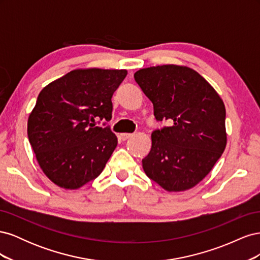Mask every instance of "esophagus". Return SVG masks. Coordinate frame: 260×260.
Instances as JSON below:
<instances>
[{
	"instance_id": "34e87169",
	"label": "esophagus",
	"mask_w": 260,
	"mask_h": 260,
	"mask_svg": "<svg viewBox=\"0 0 260 260\" xmlns=\"http://www.w3.org/2000/svg\"><path fill=\"white\" fill-rule=\"evenodd\" d=\"M131 137H132L131 133H121V135H120V139H121L122 141L128 140V139L131 138Z\"/></svg>"
}]
</instances>
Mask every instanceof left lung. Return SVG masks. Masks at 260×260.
<instances>
[{
  "mask_svg": "<svg viewBox=\"0 0 260 260\" xmlns=\"http://www.w3.org/2000/svg\"><path fill=\"white\" fill-rule=\"evenodd\" d=\"M135 80L154 106L152 148L142 159L146 176L169 192L185 191L205 178L226 145L225 108L195 70L178 65L140 69Z\"/></svg>",
  "mask_w": 260,
  "mask_h": 260,
  "instance_id": "8db88e82",
  "label": "left lung"
}]
</instances>
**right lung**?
<instances>
[{
  "label": "right lung",
  "mask_w": 260,
  "mask_h": 260,
  "mask_svg": "<svg viewBox=\"0 0 260 260\" xmlns=\"http://www.w3.org/2000/svg\"><path fill=\"white\" fill-rule=\"evenodd\" d=\"M127 76L120 69H76L40 92L28 118V138L41 169L56 185L75 190L103 171L117 146L109 127L112 96Z\"/></svg>",
  "instance_id": "right-lung-1"
}]
</instances>
